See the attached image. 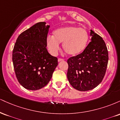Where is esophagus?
<instances>
[{
	"label": "esophagus",
	"mask_w": 120,
	"mask_h": 120,
	"mask_svg": "<svg viewBox=\"0 0 120 120\" xmlns=\"http://www.w3.org/2000/svg\"><path fill=\"white\" fill-rule=\"evenodd\" d=\"M64 60V59H61V58H59L58 59V61L60 62V61H63Z\"/></svg>",
	"instance_id": "esophagus-1"
}]
</instances>
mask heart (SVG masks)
Returning a JSON list of instances; mask_svg holds the SVG:
<instances>
[{
	"instance_id": "obj_1",
	"label": "heart",
	"mask_w": 120,
	"mask_h": 120,
	"mask_svg": "<svg viewBox=\"0 0 120 120\" xmlns=\"http://www.w3.org/2000/svg\"><path fill=\"white\" fill-rule=\"evenodd\" d=\"M89 41L86 30L76 26H65L54 30L53 36L46 38V46L49 53L56 55L60 49L59 43H63V49L69 56H76L85 49Z\"/></svg>"
}]
</instances>
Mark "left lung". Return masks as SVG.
Returning a JSON list of instances; mask_svg holds the SVG:
<instances>
[{
	"mask_svg": "<svg viewBox=\"0 0 120 120\" xmlns=\"http://www.w3.org/2000/svg\"><path fill=\"white\" fill-rule=\"evenodd\" d=\"M91 42L80 54L67 60V78L75 89L86 91L94 89L102 81L108 62L105 42L91 30Z\"/></svg>",
	"mask_w": 120,
	"mask_h": 120,
	"instance_id": "8db88e82",
	"label": "left lung"
}]
</instances>
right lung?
Instances as JSON below:
<instances>
[{"instance_id": "1", "label": "right lung", "mask_w": 120, "mask_h": 120, "mask_svg": "<svg viewBox=\"0 0 120 120\" xmlns=\"http://www.w3.org/2000/svg\"><path fill=\"white\" fill-rule=\"evenodd\" d=\"M38 22L18 37L12 53L18 81L24 88L37 90L46 86L58 65L46 49L49 25Z\"/></svg>"}]
</instances>
